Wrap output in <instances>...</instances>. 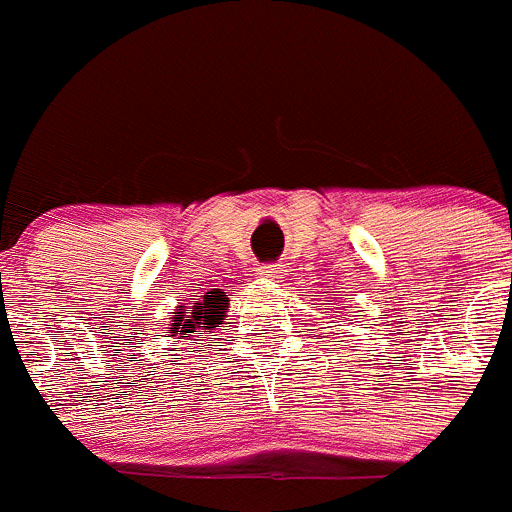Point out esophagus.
<instances>
[{"mask_svg":"<svg viewBox=\"0 0 512 512\" xmlns=\"http://www.w3.org/2000/svg\"><path fill=\"white\" fill-rule=\"evenodd\" d=\"M258 276L266 278V281H278V278H283V268L278 263H263V266H258Z\"/></svg>","mask_w":512,"mask_h":512,"instance_id":"34e87169","label":"esophagus"}]
</instances>
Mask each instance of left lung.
<instances>
[{"label":"left lung","instance_id":"obj_1","mask_svg":"<svg viewBox=\"0 0 512 512\" xmlns=\"http://www.w3.org/2000/svg\"><path fill=\"white\" fill-rule=\"evenodd\" d=\"M336 313H338V311H336Z\"/></svg>","mask_w":512,"mask_h":512}]
</instances>
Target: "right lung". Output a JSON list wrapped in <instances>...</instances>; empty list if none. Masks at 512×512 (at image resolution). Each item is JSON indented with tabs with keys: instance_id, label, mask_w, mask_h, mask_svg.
Here are the masks:
<instances>
[{
	"instance_id": "1",
	"label": "right lung",
	"mask_w": 512,
	"mask_h": 512,
	"mask_svg": "<svg viewBox=\"0 0 512 512\" xmlns=\"http://www.w3.org/2000/svg\"><path fill=\"white\" fill-rule=\"evenodd\" d=\"M229 311V298L221 288H211L206 291L204 298L194 301V306H176L174 323H171V336L189 338L191 333H196V328H204V331H216V326H221Z\"/></svg>"
}]
</instances>
